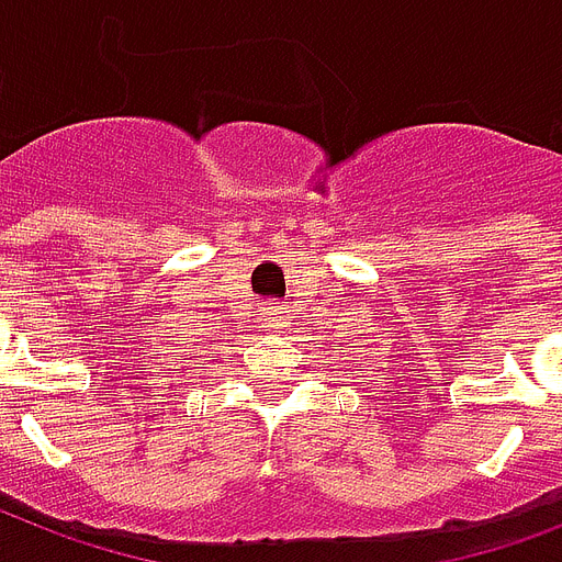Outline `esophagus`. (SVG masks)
<instances>
[{"instance_id": "esophagus-1", "label": "esophagus", "mask_w": 562, "mask_h": 562, "mask_svg": "<svg viewBox=\"0 0 562 562\" xmlns=\"http://www.w3.org/2000/svg\"><path fill=\"white\" fill-rule=\"evenodd\" d=\"M285 321H289V315H285V306H280V303H265L262 324L268 326V329H280V326H285Z\"/></svg>"}]
</instances>
